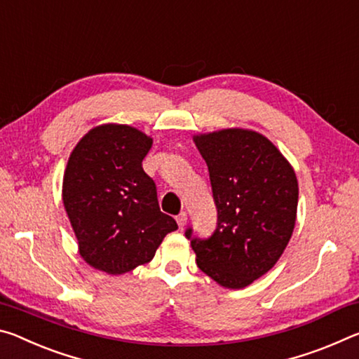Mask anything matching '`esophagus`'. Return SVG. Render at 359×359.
I'll list each match as a JSON object with an SVG mask.
<instances>
[{"label": "esophagus", "mask_w": 359, "mask_h": 359, "mask_svg": "<svg viewBox=\"0 0 359 359\" xmlns=\"http://www.w3.org/2000/svg\"><path fill=\"white\" fill-rule=\"evenodd\" d=\"M176 222H178V226L181 229L186 226V222H187V213H186V211H181V213L176 216Z\"/></svg>", "instance_id": "34e87169"}]
</instances>
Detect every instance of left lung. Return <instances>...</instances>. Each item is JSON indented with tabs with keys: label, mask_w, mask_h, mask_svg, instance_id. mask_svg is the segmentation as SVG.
I'll use <instances>...</instances> for the list:
<instances>
[{
	"label": "left lung",
	"mask_w": 359,
	"mask_h": 359,
	"mask_svg": "<svg viewBox=\"0 0 359 359\" xmlns=\"http://www.w3.org/2000/svg\"><path fill=\"white\" fill-rule=\"evenodd\" d=\"M210 173L218 211L213 233L186 229L197 266L221 286L240 290L275 266L296 224L294 170L262 135L227 128L194 137Z\"/></svg>",
	"instance_id": "left-lung-1"
}]
</instances>
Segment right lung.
Masks as SVG:
<instances>
[{
  "label": "right lung",
  "instance_id": "add662e5",
  "mask_svg": "<svg viewBox=\"0 0 359 359\" xmlns=\"http://www.w3.org/2000/svg\"><path fill=\"white\" fill-rule=\"evenodd\" d=\"M152 140L128 126L92 128L69 156L63 205L89 266L111 275L149 262L176 221L158 208L143 158Z\"/></svg>",
  "mask_w": 359,
  "mask_h": 359
}]
</instances>
